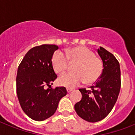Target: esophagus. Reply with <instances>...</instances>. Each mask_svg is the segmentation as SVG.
I'll return each mask as SVG.
<instances>
[{
    "label": "esophagus",
    "instance_id": "1",
    "mask_svg": "<svg viewBox=\"0 0 135 135\" xmlns=\"http://www.w3.org/2000/svg\"><path fill=\"white\" fill-rule=\"evenodd\" d=\"M73 90V89H70V88H68L67 89V91H68V93H70L71 91H72Z\"/></svg>",
    "mask_w": 135,
    "mask_h": 135
}]
</instances>
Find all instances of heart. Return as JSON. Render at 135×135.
<instances>
[{"instance_id":"1","label":"heart","mask_w":135,"mask_h":135,"mask_svg":"<svg viewBox=\"0 0 135 135\" xmlns=\"http://www.w3.org/2000/svg\"><path fill=\"white\" fill-rule=\"evenodd\" d=\"M52 66L57 74L61 75L68 70V63L75 64L74 73L67 74L58 79L59 85L75 87L82 82L90 84L96 82L102 74L103 61L86 46L72 47L65 51V57L60 51H56L51 59Z\"/></svg>"}]
</instances>
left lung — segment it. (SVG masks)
Masks as SVG:
<instances>
[{"instance_id":"obj_1","label":"left lung","mask_w":135,"mask_h":135,"mask_svg":"<svg viewBox=\"0 0 135 135\" xmlns=\"http://www.w3.org/2000/svg\"><path fill=\"white\" fill-rule=\"evenodd\" d=\"M97 52L103 61V72L95 84L90 86V90L79 89L82 99L74 105L77 114L90 122L103 120L110 113L118 99L121 87L118 61L114 55L101 46Z\"/></svg>"}]
</instances>
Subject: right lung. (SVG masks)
<instances>
[{
  "mask_svg": "<svg viewBox=\"0 0 135 135\" xmlns=\"http://www.w3.org/2000/svg\"><path fill=\"white\" fill-rule=\"evenodd\" d=\"M58 49L55 45L34 46L26 53L18 67L16 86L19 102L26 115L36 121L53 115L61 99L67 95L65 87L51 88L57 78L51 59Z\"/></svg>",
  "mask_w": 135,
  "mask_h": 135,
  "instance_id": "1",
  "label": "right lung"
}]
</instances>
